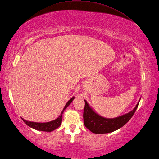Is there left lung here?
Returning a JSON list of instances; mask_svg holds the SVG:
<instances>
[{
	"instance_id": "8db88e82",
	"label": "left lung",
	"mask_w": 159,
	"mask_h": 159,
	"mask_svg": "<svg viewBox=\"0 0 159 159\" xmlns=\"http://www.w3.org/2000/svg\"><path fill=\"white\" fill-rule=\"evenodd\" d=\"M84 101L85 107L83 115L84 125L94 134L111 133L121 128L132 117L139 104L138 102L134 109L128 113L116 118L107 119L96 113L89 106L86 100H84Z\"/></svg>"
}]
</instances>
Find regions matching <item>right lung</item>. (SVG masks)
Listing matches in <instances>:
<instances>
[{
    "label": "right lung",
    "mask_w": 159,
    "mask_h": 159,
    "mask_svg": "<svg viewBox=\"0 0 159 159\" xmlns=\"http://www.w3.org/2000/svg\"><path fill=\"white\" fill-rule=\"evenodd\" d=\"M73 99H74V97H72L70 100H69V101L67 102V104H65L64 109L63 111H62L61 114L59 115V117L57 119H56L55 120H54V121L47 122V123H36V122L26 121V120L24 119L23 118L21 119L27 125H28L30 127H32L33 129L39 130V131H52L53 130H55V129L58 128V127L61 125V122H62V115H63V113L65 110V109H66V108L73 101Z\"/></svg>",
    "instance_id": "obj_1"
}]
</instances>
